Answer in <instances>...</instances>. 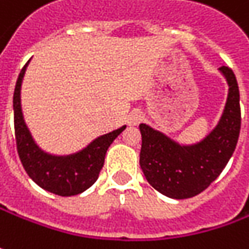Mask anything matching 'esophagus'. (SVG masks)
<instances>
[{"mask_svg":"<svg viewBox=\"0 0 249 249\" xmlns=\"http://www.w3.org/2000/svg\"><path fill=\"white\" fill-rule=\"evenodd\" d=\"M142 120H143V114H142V111H139V110H134V111H131L129 115H128V123H129V125H138Z\"/></svg>","mask_w":249,"mask_h":249,"instance_id":"34e87169","label":"esophagus"}]
</instances>
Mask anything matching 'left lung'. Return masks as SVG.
Listing matches in <instances>:
<instances>
[{
	"label": "left lung",
	"instance_id": "1",
	"mask_svg": "<svg viewBox=\"0 0 249 249\" xmlns=\"http://www.w3.org/2000/svg\"><path fill=\"white\" fill-rule=\"evenodd\" d=\"M229 97L217 126L195 145H178L146 124L139 125V164L146 179L160 194L187 199L200 194L220 176L238 142L241 128L240 90L231 68L222 67Z\"/></svg>",
	"mask_w": 249,
	"mask_h": 249
}]
</instances>
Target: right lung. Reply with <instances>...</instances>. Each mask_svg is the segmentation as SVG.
I'll return each instance as SVG.
<instances>
[{"label": "right lung", "instance_id": "right-lung-1", "mask_svg": "<svg viewBox=\"0 0 249 249\" xmlns=\"http://www.w3.org/2000/svg\"><path fill=\"white\" fill-rule=\"evenodd\" d=\"M27 64L20 71L14 92V124L19 159L27 176L38 187L60 196L82 194L99 178L108 146L124 131L125 126L96 138L83 150L70 156H53L43 152L32 139L22 115L20 85Z\"/></svg>", "mask_w": 249, "mask_h": 249}]
</instances>
